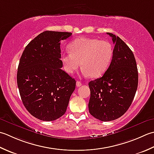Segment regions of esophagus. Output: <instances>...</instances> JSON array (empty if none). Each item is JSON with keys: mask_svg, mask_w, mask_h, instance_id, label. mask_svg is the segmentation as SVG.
Instances as JSON below:
<instances>
[{"mask_svg": "<svg viewBox=\"0 0 154 154\" xmlns=\"http://www.w3.org/2000/svg\"><path fill=\"white\" fill-rule=\"evenodd\" d=\"M82 85V84L81 82H80V81H77V82H76V86H77V87H80V86H81Z\"/></svg>", "mask_w": 154, "mask_h": 154, "instance_id": "obj_1", "label": "esophagus"}]
</instances>
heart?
Returning <instances> with one entry per match:
<instances>
[{
    "mask_svg": "<svg viewBox=\"0 0 154 154\" xmlns=\"http://www.w3.org/2000/svg\"><path fill=\"white\" fill-rule=\"evenodd\" d=\"M68 49L70 52L62 53L60 56L66 72L73 74L81 65L83 76L93 78L105 73L114 55V48L108 41L91 38L74 40L69 45Z\"/></svg>",
    "mask_w": 154,
    "mask_h": 154,
    "instance_id": "b5f03b06",
    "label": "heart"
}]
</instances>
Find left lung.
<instances>
[{
    "label": "left lung",
    "mask_w": 154,
    "mask_h": 154,
    "mask_svg": "<svg viewBox=\"0 0 154 154\" xmlns=\"http://www.w3.org/2000/svg\"><path fill=\"white\" fill-rule=\"evenodd\" d=\"M115 44L114 55L102 77L90 81V114L102 122L114 120L130 108L138 84L134 55L120 38L107 32Z\"/></svg>",
    "instance_id": "8db88e82"
}]
</instances>
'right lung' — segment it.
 Instances as JSON below:
<instances>
[{"label":"right lung","mask_w":154,"mask_h":154,"mask_svg":"<svg viewBox=\"0 0 154 154\" xmlns=\"http://www.w3.org/2000/svg\"><path fill=\"white\" fill-rule=\"evenodd\" d=\"M72 33L45 31L30 41L22 54L17 84L25 108L40 120L63 116L76 80L62 70L60 41Z\"/></svg>","instance_id":"obj_1"}]
</instances>
